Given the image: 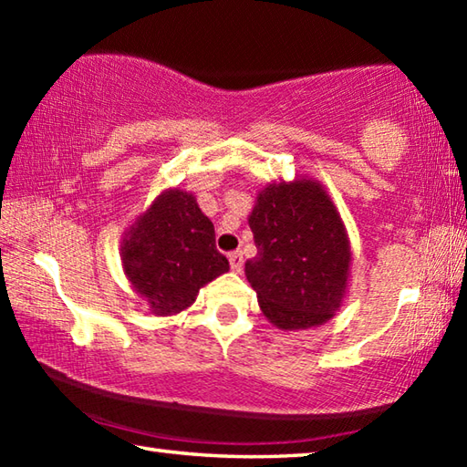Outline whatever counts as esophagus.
<instances>
[{"mask_svg":"<svg viewBox=\"0 0 467 467\" xmlns=\"http://www.w3.org/2000/svg\"><path fill=\"white\" fill-rule=\"evenodd\" d=\"M228 262H231L233 272H243V253L241 251H234L228 255Z\"/></svg>","mask_w":467,"mask_h":467,"instance_id":"obj_1","label":"esophagus"}]
</instances>
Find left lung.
I'll list each match as a JSON object with an SVG mask.
<instances>
[{
  "label": "left lung",
  "mask_w": 467,
  "mask_h": 467,
  "mask_svg": "<svg viewBox=\"0 0 467 467\" xmlns=\"http://www.w3.org/2000/svg\"><path fill=\"white\" fill-rule=\"evenodd\" d=\"M257 255L244 275L280 329H309L334 317L346 295L350 243L321 183H270L249 216Z\"/></svg>",
  "instance_id": "8db88e82"
}]
</instances>
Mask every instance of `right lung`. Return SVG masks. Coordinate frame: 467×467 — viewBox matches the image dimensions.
<instances>
[{
    "mask_svg": "<svg viewBox=\"0 0 467 467\" xmlns=\"http://www.w3.org/2000/svg\"><path fill=\"white\" fill-rule=\"evenodd\" d=\"M121 259L131 286L161 317L187 309L202 286L228 272L214 224L181 189L158 195L125 233Z\"/></svg>",
    "mask_w": 467,
    "mask_h": 467,
    "instance_id": "obj_1",
    "label": "right lung"
}]
</instances>
